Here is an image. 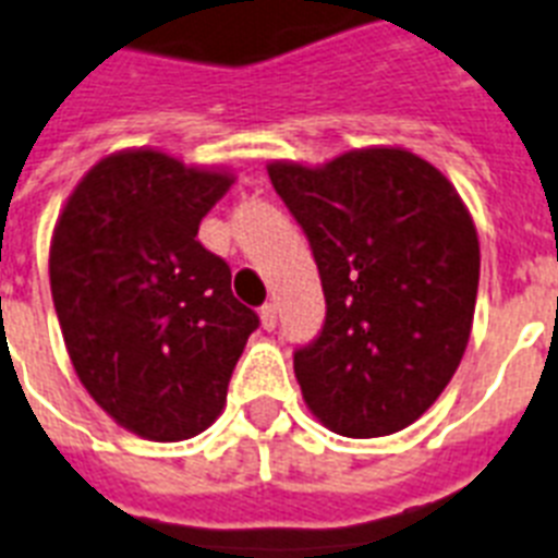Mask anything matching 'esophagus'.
<instances>
[{
  "instance_id": "esophagus-1",
  "label": "esophagus",
  "mask_w": 558,
  "mask_h": 558,
  "mask_svg": "<svg viewBox=\"0 0 558 558\" xmlns=\"http://www.w3.org/2000/svg\"><path fill=\"white\" fill-rule=\"evenodd\" d=\"M258 319H262V328H265V331H274L276 323H279V311H276L274 302H267V305L258 311Z\"/></svg>"
}]
</instances>
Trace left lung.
Returning <instances> with one entry per match:
<instances>
[{
  "label": "left lung",
  "mask_w": 558,
  "mask_h": 558,
  "mask_svg": "<svg viewBox=\"0 0 558 558\" xmlns=\"http://www.w3.org/2000/svg\"><path fill=\"white\" fill-rule=\"evenodd\" d=\"M305 230L325 325L293 354L305 405L345 438L414 423L452 380L478 296V233L447 175L400 146L267 163Z\"/></svg>",
  "instance_id": "1"
}]
</instances>
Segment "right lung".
I'll use <instances>...</instances> for the list:
<instances>
[{
    "label": "right lung",
    "instance_id": "add662e5",
    "mask_svg": "<svg viewBox=\"0 0 558 558\" xmlns=\"http://www.w3.org/2000/svg\"><path fill=\"white\" fill-rule=\"evenodd\" d=\"M230 184L227 169L123 149L80 178L53 227L48 274L71 365L102 412L146 440L213 426L258 328L225 258L198 242Z\"/></svg>",
    "mask_w": 558,
    "mask_h": 558
}]
</instances>
